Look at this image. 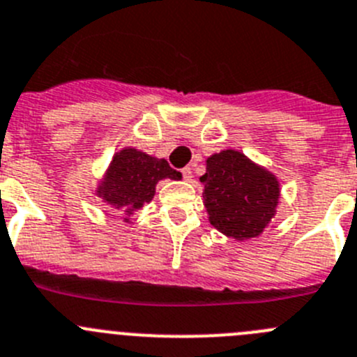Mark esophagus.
Wrapping results in <instances>:
<instances>
[{
	"label": "esophagus",
	"instance_id": "obj_1",
	"mask_svg": "<svg viewBox=\"0 0 357 357\" xmlns=\"http://www.w3.org/2000/svg\"><path fill=\"white\" fill-rule=\"evenodd\" d=\"M181 172H183V178H185L186 181H192V178H194V171H192V167H185Z\"/></svg>",
	"mask_w": 357,
	"mask_h": 357
}]
</instances>
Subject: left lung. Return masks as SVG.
<instances>
[{"label":"left lung","mask_w":357,"mask_h":357,"mask_svg":"<svg viewBox=\"0 0 357 357\" xmlns=\"http://www.w3.org/2000/svg\"><path fill=\"white\" fill-rule=\"evenodd\" d=\"M204 206L209 224L227 238H259L275 218L280 181L245 153L224 149L206 160Z\"/></svg>","instance_id":"obj_1"}]
</instances>
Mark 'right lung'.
I'll use <instances>...</instances> for the list:
<instances>
[{"instance_id":"right-lung-1","label":"right lung","mask_w":357,"mask_h":357,"mask_svg":"<svg viewBox=\"0 0 357 357\" xmlns=\"http://www.w3.org/2000/svg\"><path fill=\"white\" fill-rule=\"evenodd\" d=\"M181 179L165 158H156L135 148H123L112 156L107 171L96 185L95 195L114 209L130 216L155 197L156 183L162 179Z\"/></svg>"}]
</instances>
